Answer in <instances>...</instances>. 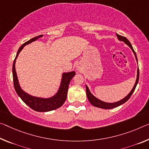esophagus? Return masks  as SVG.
I'll list each match as a JSON object with an SVG mask.
<instances>
[{
	"label": "esophagus",
	"instance_id": "34e87169",
	"mask_svg": "<svg viewBox=\"0 0 149 149\" xmlns=\"http://www.w3.org/2000/svg\"><path fill=\"white\" fill-rule=\"evenodd\" d=\"M76 68H77V70H81V66H80L79 64H77Z\"/></svg>",
	"mask_w": 149,
	"mask_h": 149
}]
</instances>
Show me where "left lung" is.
Masks as SVG:
<instances>
[{"label":"left lung","instance_id":"obj_1","mask_svg":"<svg viewBox=\"0 0 149 149\" xmlns=\"http://www.w3.org/2000/svg\"><path fill=\"white\" fill-rule=\"evenodd\" d=\"M117 36L118 38V39L119 40L121 41H123L126 44L128 45V46L130 47V48H131L132 50H133V53L134 54V56H135V58H136V60L138 62V60H137V58H136V54L135 53V52L133 48V46H132L131 44L130 43V42L129 41V40L127 38L124 37V36H120V35L117 34ZM139 70L138 68L137 70V77H136V82H135V84H134V86L133 87V88L132 89V90L131 91V92L129 93V95H127V96H126L125 97L124 99H123L121 101H117V102H115V103H106L104 102V101H102L100 100H98L97 98H96L95 96H93L92 95L90 91H89V89L88 88V87L86 86V93H87V99H88V100L89 101V102H90L92 105L93 106H95V107H99V108H101V109H113V108H115L118 107V106L121 105L122 104H123L124 103H125L126 101L129 100V99L131 97V96L132 95V94L134 91V89L136 88V85L138 84V81H139Z\"/></svg>","mask_w":149,"mask_h":149}]
</instances>
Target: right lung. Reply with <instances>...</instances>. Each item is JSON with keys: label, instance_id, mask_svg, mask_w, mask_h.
Here are the masks:
<instances>
[{"label": "right lung", "instance_id": "right-lung-1", "mask_svg": "<svg viewBox=\"0 0 149 149\" xmlns=\"http://www.w3.org/2000/svg\"><path fill=\"white\" fill-rule=\"evenodd\" d=\"M43 35H40V36H36L33 38L30 39V40L25 42L21 46L19 49H18V52L16 54V58L14 60L13 65V82H14V87H15V91L18 96L20 97L24 102L28 106L32 109L33 110L36 111L38 112H46L49 111H52L62 106L63 103L65 102L67 97V93L68 90V87L70 83L71 79L73 78L75 74V72H71L68 73H64L62 75V83L60 87V89L58 91V93L56 94L54 97H52L48 99H44L36 97H33L30 95H28L26 93H25L22 89L20 88L18 84L17 75L15 70V62L18 54L22 50L24 46H25L26 44H28L31 42L36 40L39 38L42 37Z\"/></svg>", "mask_w": 149, "mask_h": 149}]
</instances>
